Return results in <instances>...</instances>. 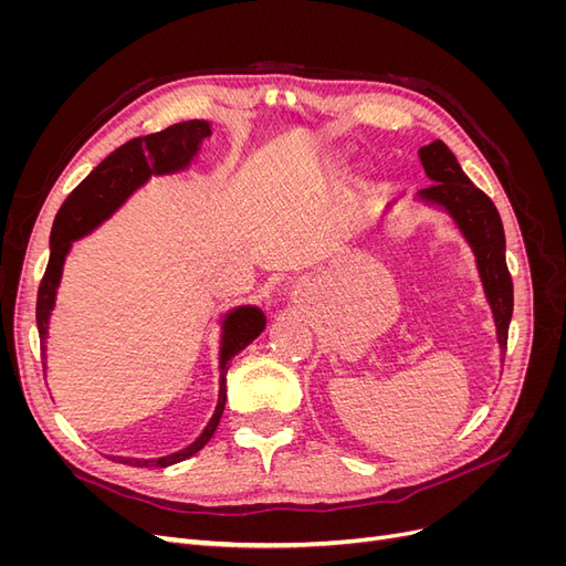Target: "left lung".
Masks as SVG:
<instances>
[{"label": "left lung", "mask_w": 566, "mask_h": 566, "mask_svg": "<svg viewBox=\"0 0 566 566\" xmlns=\"http://www.w3.org/2000/svg\"><path fill=\"white\" fill-rule=\"evenodd\" d=\"M424 175L434 184L418 191V200L427 205H439L447 212L453 224L465 235L470 243L479 279L484 285V295L495 321V335L499 345L507 349V328L512 318V279L505 264V231L503 221L491 198L479 191L460 169L453 153L443 142H432L418 150Z\"/></svg>", "instance_id": "left-lung-1"}]
</instances>
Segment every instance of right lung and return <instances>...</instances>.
<instances>
[{
	"label": "right lung",
	"mask_w": 566,
	"mask_h": 566,
	"mask_svg": "<svg viewBox=\"0 0 566 566\" xmlns=\"http://www.w3.org/2000/svg\"><path fill=\"white\" fill-rule=\"evenodd\" d=\"M212 134L208 119H188L167 127L163 132L136 136L125 146L115 148L111 156L92 169V175L84 179L75 191L65 198L61 210L54 219L49 235V264L44 271V279L40 283L38 293V331H40V345H42V361H46V335H49V318L56 306V290L61 285V273L65 256L73 248V241L92 233L123 205L136 188L144 186L150 177L175 175L191 165L198 156L200 144ZM266 318L262 310L256 306H235L224 321H221V347H219V401L214 408V416L205 424L200 437L188 443L186 449L163 455L156 460H139V458H117L111 460L123 462L132 468H169L175 462L196 455L205 443H208L217 430L227 406V370L229 361L243 352L254 337H260L264 331ZM46 370V364H44Z\"/></svg>",
	"instance_id": "1"
}]
</instances>
